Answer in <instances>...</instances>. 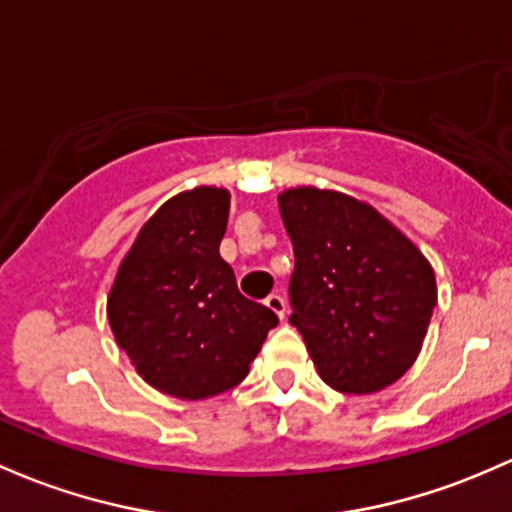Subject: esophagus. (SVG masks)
Masks as SVG:
<instances>
[{
    "label": "esophagus",
    "instance_id": "1",
    "mask_svg": "<svg viewBox=\"0 0 512 512\" xmlns=\"http://www.w3.org/2000/svg\"><path fill=\"white\" fill-rule=\"evenodd\" d=\"M265 306L274 316H279V319H284V314H287V301H284V297H279V294H270L265 299Z\"/></svg>",
    "mask_w": 512,
    "mask_h": 512
}]
</instances>
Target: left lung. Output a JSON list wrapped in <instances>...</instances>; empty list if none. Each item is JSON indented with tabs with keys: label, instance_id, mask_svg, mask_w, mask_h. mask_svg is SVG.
I'll use <instances>...</instances> for the list:
<instances>
[{
	"label": "left lung",
	"instance_id": "8db88e82",
	"mask_svg": "<svg viewBox=\"0 0 512 512\" xmlns=\"http://www.w3.org/2000/svg\"><path fill=\"white\" fill-rule=\"evenodd\" d=\"M277 201L294 245L289 324L321 380L351 395L397 383L422 351L437 306L429 260L348 193L299 186Z\"/></svg>",
	"mask_w": 512,
	"mask_h": 512
}]
</instances>
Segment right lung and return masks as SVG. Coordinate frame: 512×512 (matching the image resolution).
<instances>
[{"mask_svg":"<svg viewBox=\"0 0 512 512\" xmlns=\"http://www.w3.org/2000/svg\"><path fill=\"white\" fill-rule=\"evenodd\" d=\"M230 193H176L139 230L107 294V321L144 383L206 400L245 380L277 316L238 292L218 247Z\"/></svg>","mask_w":512,"mask_h":512,"instance_id":"obj_1","label":"right lung"}]
</instances>
